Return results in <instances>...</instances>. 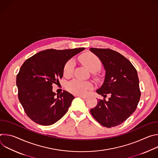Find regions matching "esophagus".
Here are the masks:
<instances>
[{
	"mask_svg": "<svg viewBox=\"0 0 158 158\" xmlns=\"http://www.w3.org/2000/svg\"><path fill=\"white\" fill-rule=\"evenodd\" d=\"M78 97L81 98V99H83V100H84V101H85V100L87 99V97H86V96H78Z\"/></svg>",
	"mask_w": 158,
	"mask_h": 158,
	"instance_id": "1",
	"label": "esophagus"
}]
</instances>
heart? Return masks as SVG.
Wrapping results in <instances>:
<instances>
[{"instance_id":"b5f03b06","label":"heart","mask_w":158,"mask_h":158,"mask_svg":"<svg viewBox=\"0 0 158 158\" xmlns=\"http://www.w3.org/2000/svg\"><path fill=\"white\" fill-rule=\"evenodd\" d=\"M80 62L87 68L92 72H96L100 69L101 61L99 58L91 52H85L82 54L79 58ZM74 62L73 60L67 61L63 69V74L65 76H70L74 69ZM67 89L76 95H85L87 91L93 88V85L89 82H83L80 80L74 79L67 84Z\"/></svg>"}]
</instances>
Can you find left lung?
Segmentation results:
<instances>
[{
  "mask_svg": "<svg viewBox=\"0 0 158 158\" xmlns=\"http://www.w3.org/2000/svg\"><path fill=\"white\" fill-rule=\"evenodd\" d=\"M102 62L106 76L97 93L103 96L90 110L102 126L110 128L121 124L136 109L141 97L137 71L120 53L110 49L91 48ZM110 96L109 101L105 98Z\"/></svg>",
  "mask_w": 158,
  "mask_h": 158,
  "instance_id": "8db88e82",
  "label": "left lung"
}]
</instances>
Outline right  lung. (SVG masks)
<instances>
[{
  "label": "right lung",
  "instance_id": "obj_1",
  "mask_svg": "<svg viewBox=\"0 0 158 158\" xmlns=\"http://www.w3.org/2000/svg\"><path fill=\"white\" fill-rule=\"evenodd\" d=\"M84 49H47L35 54L22 65L16 78L18 98L32 121L49 126L68 110L74 97L66 91L55 96L52 84H57L62 77L65 63Z\"/></svg>",
  "mask_w": 158,
  "mask_h": 158
}]
</instances>
